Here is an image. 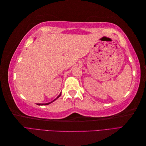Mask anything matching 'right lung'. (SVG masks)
I'll return each instance as SVG.
<instances>
[{
    "mask_svg": "<svg viewBox=\"0 0 146 146\" xmlns=\"http://www.w3.org/2000/svg\"><path fill=\"white\" fill-rule=\"evenodd\" d=\"M60 96H61V94H60V95H59L58 97H57V98H56V99H55L54 100H53L52 102H49V103H47V104H38V105H48V104H50V103L53 102H54V101H55L56 99H58V98H59V97H60Z\"/></svg>",
    "mask_w": 146,
    "mask_h": 146,
    "instance_id": "right-lung-1",
    "label": "right lung"
}]
</instances>
